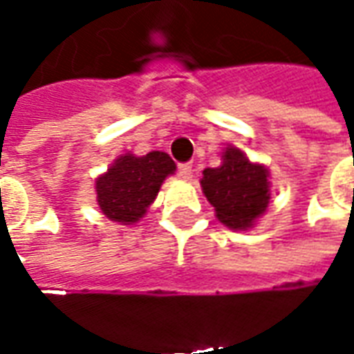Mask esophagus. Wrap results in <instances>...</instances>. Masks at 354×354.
<instances>
[{
  "label": "esophagus",
  "mask_w": 354,
  "mask_h": 354,
  "mask_svg": "<svg viewBox=\"0 0 354 354\" xmlns=\"http://www.w3.org/2000/svg\"><path fill=\"white\" fill-rule=\"evenodd\" d=\"M178 174L184 178V180H189L192 178V165H187V162L178 165Z\"/></svg>",
  "instance_id": "34e87169"
}]
</instances>
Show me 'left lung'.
<instances>
[{"instance_id":"1","label":"left lung","mask_w":354,"mask_h":354,"mask_svg":"<svg viewBox=\"0 0 354 354\" xmlns=\"http://www.w3.org/2000/svg\"><path fill=\"white\" fill-rule=\"evenodd\" d=\"M201 187L216 218L230 230H248L266 214L271 199L269 169L252 162L239 147L227 146L222 165L203 170Z\"/></svg>"}]
</instances>
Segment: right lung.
Segmentation results:
<instances>
[{
  "mask_svg": "<svg viewBox=\"0 0 354 354\" xmlns=\"http://www.w3.org/2000/svg\"><path fill=\"white\" fill-rule=\"evenodd\" d=\"M176 172V165L165 151L119 155L104 174L96 178L94 192L102 214L111 222L132 225L153 205L162 182Z\"/></svg>",
  "mask_w": 354,
  "mask_h": 354,
  "instance_id": "right-lung-1",
  "label": "right lung"
}]
</instances>
